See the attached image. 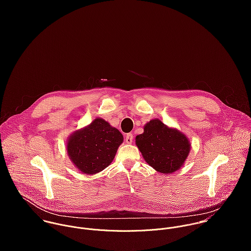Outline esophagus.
<instances>
[{
  "mask_svg": "<svg viewBox=\"0 0 251 251\" xmlns=\"http://www.w3.org/2000/svg\"><path fill=\"white\" fill-rule=\"evenodd\" d=\"M125 139H126V143L131 144L132 143V140H133V135L131 133H127V134H126Z\"/></svg>",
  "mask_w": 251,
  "mask_h": 251,
  "instance_id": "esophagus-1",
  "label": "esophagus"
}]
</instances>
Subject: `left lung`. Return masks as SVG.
<instances>
[{
    "instance_id": "obj_1",
    "label": "left lung",
    "mask_w": 251,
    "mask_h": 251,
    "mask_svg": "<svg viewBox=\"0 0 251 251\" xmlns=\"http://www.w3.org/2000/svg\"><path fill=\"white\" fill-rule=\"evenodd\" d=\"M135 142L146 162L164 174L179 169L190 151L186 136L159 120L150 121L144 126V133L136 136Z\"/></svg>"
}]
</instances>
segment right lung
Returning <instances> with one entry per match:
<instances>
[{
    "label": "right lung",
    "instance_id": "1",
    "mask_svg": "<svg viewBox=\"0 0 251 251\" xmlns=\"http://www.w3.org/2000/svg\"><path fill=\"white\" fill-rule=\"evenodd\" d=\"M123 134L102 119L75 132L68 142V152L75 166L86 174H96L113 161Z\"/></svg>",
    "mask_w": 251,
    "mask_h": 251
}]
</instances>
